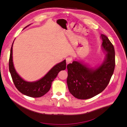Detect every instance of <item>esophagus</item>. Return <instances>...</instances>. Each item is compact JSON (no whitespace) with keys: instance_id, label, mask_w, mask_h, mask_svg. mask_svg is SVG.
Returning a JSON list of instances; mask_svg holds the SVG:
<instances>
[{"instance_id":"esophagus-1","label":"esophagus","mask_w":127,"mask_h":127,"mask_svg":"<svg viewBox=\"0 0 127 127\" xmlns=\"http://www.w3.org/2000/svg\"><path fill=\"white\" fill-rule=\"evenodd\" d=\"M72 61V59L71 58H70V57H68L66 58V63H67V64H68L69 63H71Z\"/></svg>"}]
</instances>
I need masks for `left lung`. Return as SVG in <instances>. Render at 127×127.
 I'll return each mask as SVG.
<instances>
[{"label":"left lung","instance_id":"obj_1","mask_svg":"<svg viewBox=\"0 0 127 127\" xmlns=\"http://www.w3.org/2000/svg\"><path fill=\"white\" fill-rule=\"evenodd\" d=\"M102 49L106 52L102 64L95 67L74 60L67 65V83L70 93L77 98H91L104 90L110 82L115 67V51L106 36L101 35Z\"/></svg>","mask_w":127,"mask_h":127}]
</instances>
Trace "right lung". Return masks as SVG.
Segmentation results:
<instances>
[{"label": "right lung", "instance_id": "obj_1", "mask_svg": "<svg viewBox=\"0 0 127 127\" xmlns=\"http://www.w3.org/2000/svg\"><path fill=\"white\" fill-rule=\"evenodd\" d=\"M30 25L26 26L25 28ZM13 43L10 49L9 70L15 87L21 93L28 96L32 97H40L42 96L50 89L52 83L55 78L57 77L58 73L61 70L66 69V60L56 64L40 79L35 82H27L17 74L15 69L13 61Z\"/></svg>", "mask_w": 127, "mask_h": 127}]
</instances>
